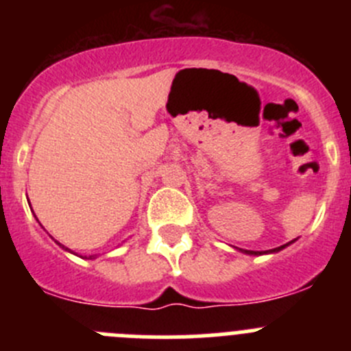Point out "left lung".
Masks as SVG:
<instances>
[{
	"label": "left lung",
	"instance_id": "obj_1",
	"mask_svg": "<svg viewBox=\"0 0 351 351\" xmlns=\"http://www.w3.org/2000/svg\"><path fill=\"white\" fill-rule=\"evenodd\" d=\"M289 244H290V243L284 244V246L275 247V250H268V251H265V253H277V251L284 250V247H285V246H289ZM239 251H243V253H246V254H263V253H261V251H250V250H239Z\"/></svg>",
	"mask_w": 351,
	"mask_h": 351
}]
</instances>
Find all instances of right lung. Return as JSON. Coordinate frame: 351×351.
I'll use <instances>...</instances> for the list:
<instances>
[{"mask_svg":"<svg viewBox=\"0 0 351 351\" xmlns=\"http://www.w3.org/2000/svg\"><path fill=\"white\" fill-rule=\"evenodd\" d=\"M59 244V243H58ZM59 246H62V244H59ZM62 247H64V246H62ZM64 250H67V247H64ZM67 251H69V250H67ZM91 258V256H90Z\"/></svg>","mask_w":351,"mask_h":351,"instance_id":"obj_1","label":"right lung"}]
</instances>
